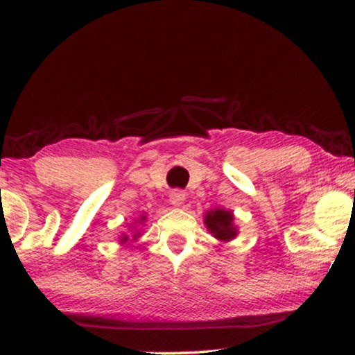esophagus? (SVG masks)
Wrapping results in <instances>:
<instances>
[{
	"mask_svg": "<svg viewBox=\"0 0 355 355\" xmlns=\"http://www.w3.org/2000/svg\"><path fill=\"white\" fill-rule=\"evenodd\" d=\"M184 200H186V193H184L182 191H179V189H176V191H173L171 193H169V202H171V205H174V207L182 205Z\"/></svg>",
	"mask_w": 355,
	"mask_h": 355,
	"instance_id": "esophagus-1",
	"label": "esophagus"
}]
</instances>
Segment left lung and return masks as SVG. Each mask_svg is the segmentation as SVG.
<instances>
[{
    "label": "left lung",
    "instance_id": "left-lung-1",
    "mask_svg": "<svg viewBox=\"0 0 355 355\" xmlns=\"http://www.w3.org/2000/svg\"><path fill=\"white\" fill-rule=\"evenodd\" d=\"M205 225L213 236L220 241H231L234 237L236 227L232 226V213L226 210H213L207 215Z\"/></svg>",
    "mask_w": 355,
    "mask_h": 355
}]
</instances>
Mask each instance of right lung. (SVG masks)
<instances>
[{"mask_svg": "<svg viewBox=\"0 0 355 355\" xmlns=\"http://www.w3.org/2000/svg\"><path fill=\"white\" fill-rule=\"evenodd\" d=\"M134 237H135V236H134ZM125 241H128V237H125V236H124V239H123V242H125Z\"/></svg>", "mask_w": 355, "mask_h": 355, "instance_id": "add662e5", "label": "right lung"}]
</instances>
